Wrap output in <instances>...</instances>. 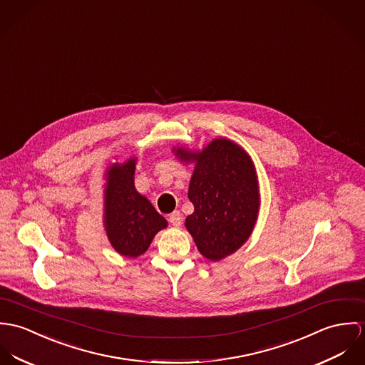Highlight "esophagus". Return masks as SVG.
<instances>
[{
  "label": "esophagus",
  "mask_w": 365,
  "mask_h": 365,
  "mask_svg": "<svg viewBox=\"0 0 365 365\" xmlns=\"http://www.w3.org/2000/svg\"><path fill=\"white\" fill-rule=\"evenodd\" d=\"M169 222L173 225V227H180L182 225V214L179 211H173L170 215H169Z\"/></svg>",
  "instance_id": "obj_1"
}]
</instances>
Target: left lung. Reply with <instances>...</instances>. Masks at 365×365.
Listing matches in <instances>:
<instances>
[{
  "label": "left lung",
  "mask_w": 365,
  "mask_h": 365,
  "mask_svg": "<svg viewBox=\"0 0 365 365\" xmlns=\"http://www.w3.org/2000/svg\"><path fill=\"white\" fill-rule=\"evenodd\" d=\"M180 163H195L189 199L195 205L185 225L204 257L218 262L249 240L260 208L255 163L240 144L214 138L202 151L173 147Z\"/></svg>",
  "instance_id": "obj_1"
}]
</instances>
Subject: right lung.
Listing matches in <instances>:
<instances>
[{"label": "right lung", "mask_w": 365, "mask_h": 365, "mask_svg": "<svg viewBox=\"0 0 365 365\" xmlns=\"http://www.w3.org/2000/svg\"><path fill=\"white\" fill-rule=\"evenodd\" d=\"M137 158L109 163L103 176V227L112 247L125 257L147 252L154 237L168 227L151 202L137 192L134 172Z\"/></svg>", "instance_id": "obj_1"}]
</instances>
